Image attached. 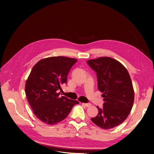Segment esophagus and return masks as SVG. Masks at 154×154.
Segmentation results:
<instances>
[{
	"label": "esophagus",
	"mask_w": 154,
	"mask_h": 154,
	"mask_svg": "<svg viewBox=\"0 0 154 154\" xmlns=\"http://www.w3.org/2000/svg\"><path fill=\"white\" fill-rule=\"evenodd\" d=\"M82 105L85 106L86 107H90V106H91V103H82Z\"/></svg>",
	"instance_id": "obj_1"
}]
</instances>
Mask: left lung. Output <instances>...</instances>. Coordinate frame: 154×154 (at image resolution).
Masks as SVG:
<instances>
[{
    "instance_id": "1",
    "label": "left lung",
    "mask_w": 154,
    "mask_h": 154,
    "mask_svg": "<svg viewBox=\"0 0 154 154\" xmlns=\"http://www.w3.org/2000/svg\"><path fill=\"white\" fill-rule=\"evenodd\" d=\"M96 72L98 90L102 93L103 107L91 121L108 130L122 124L130 114L134 102V91L130 75L124 66L110 57L87 61Z\"/></svg>"
}]
</instances>
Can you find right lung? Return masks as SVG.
Instances as JSON below:
<instances>
[{
    "mask_svg": "<svg viewBox=\"0 0 154 154\" xmlns=\"http://www.w3.org/2000/svg\"><path fill=\"white\" fill-rule=\"evenodd\" d=\"M77 60L52 57L39 60L33 67L26 81L25 92L33 113L48 125L56 124L66 118L77 100L59 96L61 85Z\"/></svg>",
    "mask_w": 154,
    "mask_h": 154,
    "instance_id": "right-lung-1",
    "label": "right lung"
}]
</instances>
